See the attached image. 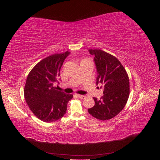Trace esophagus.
<instances>
[{"label": "esophagus", "instance_id": "esophagus-1", "mask_svg": "<svg viewBox=\"0 0 160 160\" xmlns=\"http://www.w3.org/2000/svg\"><path fill=\"white\" fill-rule=\"evenodd\" d=\"M77 97H78V98H80V99H84L85 98V95H77Z\"/></svg>", "mask_w": 160, "mask_h": 160}]
</instances>
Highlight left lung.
<instances>
[{
	"label": "left lung",
	"mask_w": 160,
	"mask_h": 160,
	"mask_svg": "<svg viewBox=\"0 0 160 160\" xmlns=\"http://www.w3.org/2000/svg\"><path fill=\"white\" fill-rule=\"evenodd\" d=\"M89 52L95 56L98 72L96 83L102 85L103 95L99 100L93 98L95 104L88 109V112L96 119L108 120L119 114L127 103L129 77L121 62L113 55L100 49H89Z\"/></svg>",
	"instance_id": "1"
}]
</instances>
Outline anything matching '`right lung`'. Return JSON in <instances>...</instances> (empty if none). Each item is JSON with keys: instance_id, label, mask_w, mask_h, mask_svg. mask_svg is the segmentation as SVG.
I'll return each instance as SVG.
<instances>
[{"instance_id": "right-lung-1", "label": "right lung", "mask_w": 160, "mask_h": 160, "mask_svg": "<svg viewBox=\"0 0 160 160\" xmlns=\"http://www.w3.org/2000/svg\"><path fill=\"white\" fill-rule=\"evenodd\" d=\"M69 54L70 52L66 51L47 57L38 62L28 75L24 95L32 112L42 122H55L63 117L67 103L73 97L58 91L53 85L58 82L61 67Z\"/></svg>"}]
</instances>
